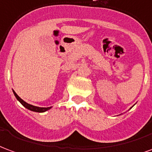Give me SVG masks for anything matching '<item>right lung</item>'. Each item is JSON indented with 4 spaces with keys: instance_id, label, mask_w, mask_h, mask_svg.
<instances>
[{
    "instance_id": "add662e5",
    "label": "right lung",
    "mask_w": 152,
    "mask_h": 152,
    "mask_svg": "<svg viewBox=\"0 0 152 152\" xmlns=\"http://www.w3.org/2000/svg\"><path fill=\"white\" fill-rule=\"evenodd\" d=\"M14 91V96H15V97L17 98L18 100V101H19L20 103H21V104L25 107V108H26L27 109H29V110H31V111L37 112V113H44V112L47 111V110H48V109H50V108H52V107H48V108H39V107H36V106H34V105L29 104H27V103H26L24 100H23V99H21L19 96H18L17 94H16V92H15L14 91Z\"/></svg>"
}]
</instances>
